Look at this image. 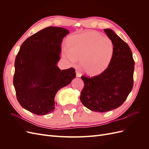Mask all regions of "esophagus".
I'll return each mask as SVG.
<instances>
[{
  "mask_svg": "<svg viewBox=\"0 0 149 149\" xmlns=\"http://www.w3.org/2000/svg\"><path fill=\"white\" fill-rule=\"evenodd\" d=\"M76 77H81V74L80 72L78 71V70H76Z\"/></svg>",
  "mask_w": 149,
  "mask_h": 149,
  "instance_id": "1",
  "label": "esophagus"
}]
</instances>
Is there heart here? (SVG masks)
Returning <instances> with one entry per match:
<instances>
[{
  "mask_svg": "<svg viewBox=\"0 0 149 149\" xmlns=\"http://www.w3.org/2000/svg\"><path fill=\"white\" fill-rule=\"evenodd\" d=\"M112 40L94 31L72 36L63 56L72 64L80 58V66L89 74H97L107 68L114 55Z\"/></svg>",
  "mask_w": 149,
  "mask_h": 149,
  "instance_id": "1",
  "label": "heart"
}]
</instances>
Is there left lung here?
I'll return each mask as SVG.
<instances>
[{
	"label": "left lung",
	"instance_id": "left-lung-1",
	"mask_svg": "<svg viewBox=\"0 0 149 149\" xmlns=\"http://www.w3.org/2000/svg\"><path fill=\"white\" fill-rule=\"evenodd\" d=\"M114 43L113 59L101 74L82 76L84 83L81 92L83 104L93 111L104 112L120 106L132 91L134 84V60L132 51L113 30H104Z\"/></svg>",
	"mask_w": 149,
	"mask_h": 149
}]
</instances>
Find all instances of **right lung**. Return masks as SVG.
I'll list each match as a JSON object with an SVG mask.
<instances>
[{
  "label": "right lung",
  "mask_w": 149,
  "mask_h": 149,
  "mask_svg": "<svg viewBox=\"0 0 149 149\" xmlns=\"http://www.w3.org/2000/svg\"><path fill=\"white\" fill-rule=\"evenodd\" d=\"M69 33L64 28L49 26L22 44L15 58L13 83L18 101L31 113L52 112L58 90L76 77L73 68L61 70L57 66L63 38Z\"/></svg>",
  "instance_id": "add662e5"
}]
</instances>
